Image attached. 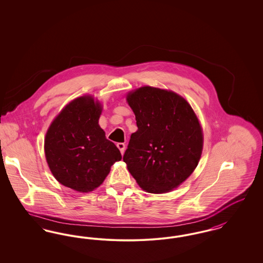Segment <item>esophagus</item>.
I'll list each match as a JSON object with an SVG mask.
<instances>
[{
	"mask_svg": "<svg viewBox=\"0 0 263 263\" xmlns=\"http://www.w3.org/2000/svg\"><path fill=\"white\" fill-rule=\"evenodd\" d=\"M117 148L120 150L121 154L123 155V154H124V151H125V144H124V143H118V144H117Z\"/></svg>",
	"mask_w": 263,
	"mask_h": 263,
	"instance_id": "1",
	"label": "esophagus"
}]
</instances>
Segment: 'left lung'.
<instances>
[{
  "mask_svg": "<svg viewBox=\"0 0 263 263\" xmlns=\"http://www.w3.org/2000/svg\"><path fill=\"white\" fill-rule=\"evenodd\" d=\"M138 130L123 161L140 187L164 193L177 187L199 163L203 135L195 113L174 91L143 87L128 93Z\"/></svg>",
  "mask_w": 263,
  "mask_h": 263,
  "instance_id": "left-lung-1",
  "label": "left lung"
}]
</instances>
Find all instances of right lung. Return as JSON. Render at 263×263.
<instances>
[{
  "mask_svg": "<svg viewBox=\"0 0 263 263\" xmlns=\"http://www.w3.org/2000/svg\"><path fill=\"white\" fill-rule=\"evenodd\" d=\"M101 106L91 97L70 102L52 122L44 142L46 161L63 185L80 192L99 187L120 151L99 125Z\"/></svg>",
  "mask_w": 263,
  "mask_h": 263,
  "instance_id": "add662e5",
  "label": "right lung"
}]
</instances>
